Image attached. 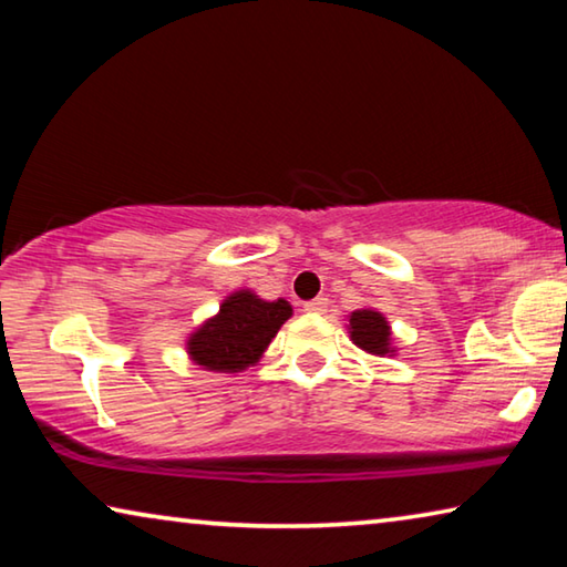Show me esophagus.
Wrapping results in <instances>:
<instances>
[{"label": "esophagus", "mask_w": 567, "mask_h": 567, "mask_svg": "<svg viewBox=\"0 0 567 567\" xmlns=\"http://www.w3.org/2000/svg\"><path fill=\"white\" fill-rule=\"evenodd\" d=\"M328 305H330L328 297H315V300L305 302V310L312 315H322V312H328Z\"/></svg>", "instance_id": "obj_1"}]
</instances>
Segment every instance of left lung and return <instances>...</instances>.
Segmentation results:
<instances>
[{"instance_id": "1", "label": "left lung", "mask_w": 567, "mask_h": 567, "mask_svg": "<svg viewBox=\"0 0 567 567\" xmlns=\"http://www.w3.org/2000/svg\"><path fill=\"white\" fill-rule=\"evenodd\" d=\"M348 332L352 344L375 358H395L398 348L392 342V328L385 315L375 307H360L348 315Z\"/></svg>"}]
</instances>
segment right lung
Instances as JSON below:
<instances>
[{"label": "right lung", "instance_id": "right-lung-1", "mask_svg": "<svg viewBox=\"0 0 567 567\" xmlns=\"http://www.w3.org/2000/svg\"><path fill=\"white\" fill-rule=\"evenodd\" d=\"M292 318L285 297L262 300L255 290L229 292L219 310L187 334L185 350L199 370L237 375L262 360L275 334Z\"/></svg>", "mask_w": 567, "mask_h": 567}]
</instances>
